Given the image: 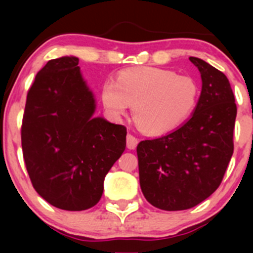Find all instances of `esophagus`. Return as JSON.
Returning a JSON list of instances; mask_svg holds the SVG:
<instances>
[{
  "mask_svg": "<svg viewBox=\"0 0 253 253\" xmlns=\"http://www.w3.org/2000/svg\"><path fill=\"white\" fill-rule=\"evenodd\" d=\"M126 144L128 149H134V148L137 147V144H138V139L134 136H132V134H127Z\"/></svg>",
  "mask_w": 253,
  "mask_h": 253,
  "instance_id": "obj_1",
  "label": "esophagus"
}]
</instances>
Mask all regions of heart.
Here are the masks:
<instances>
[{"label": "heart", "mask_w": 253, "mask_h": 253, "mask_svg": "<svg viewBox=\"0 0 253 253\" xmlns=\"http://www.w3.org/2000/svg\"><path fill=\"white\" fill-rule=\"evenodd\" d=\"M200 98V85L191 76L176 75L159 67L122 71L116 82L106 81L101 100L106 112L121 119L132 105V116L141 131L162 136L174 131L192 115Z\"/></svg>", "instance_id": "heart-1"}]
</instances>
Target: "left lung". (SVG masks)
Here are the masks:
<instances>
[{
	"label": "left lung",
	"instance_id": "left-lung-1",
	"mask_svg": "<svg viewBox=\"0 0 253 253\" xmlns=\"http://www.w3.org/2000/svg\"><path fill=\"white\" fill-rule=\"evenodd\" d=\"M202 90L190 119L160 138L137 145L145 200L163 211L200 205L220 185L234 152L236 104L229 79L197 57Z\"/></svg>",
	"mask_w": 253,
	"mask_h": 253
}]
</instances>
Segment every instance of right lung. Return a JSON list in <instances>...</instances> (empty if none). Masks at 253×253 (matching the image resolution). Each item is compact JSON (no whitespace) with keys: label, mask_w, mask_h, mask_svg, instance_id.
<instances>
[{"label":"right lung","mask_w":253,"mask_h":253,"mask_svg":"<svg viewBox=\"0 0 253 253\" xmlns=\"http://www.w3.org/2000/svg\"><path fill=\"white\" fill-rule=\"evenodd\" d=\"M78 57L50 60L28 91L22 125L25 167L35 191L56 208L85 211L126 148V127L94 116L96 100Z\"/></svg>","instance_id":"right-lung-1"}]
</instances>
